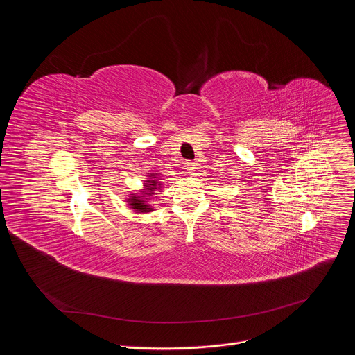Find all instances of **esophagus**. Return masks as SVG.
I'll return each instance as SVG.
<instances>
[{"label": "esophagus", "mask_w": 355, "mask_h": 355, "mask_svg": "<svg viewBox=\"0 0 355 355\" xmlns=\"http://www.w3.org/2000/svg\"><path fill=\"white\" fill-rule=\"evenodd\" d=\"M185 170H187V173L193 174L195 170H196V164H195L193 162H187V163H185Z\"/></svg>", "instance_id": "esophagus-1"}]
</instances>
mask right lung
Returning a JSON list of instances; mask_svg holds the SVG:
<instances>
[{
    "instance_id": "1",
    "label": "right lung",
    "mask_w": 355,
    "mask_h": 355,
    "mask_svg": "<svg viewBox=\"0 0 355 355\" xmlns=\"http://www.w3.org/2000/svg\"><path fill=\"white\" fill-rule=\"evenodd\" d=\"M143 187L144 188H141L140 191H135L126 199L129 208L133 209L136 214H147V212L155 211L153 205H150L148 200L153 198V195H156V191H160L163 187L160 173H157V171L148 173L147 180H144Z\"/></svg>"
}]
</instances>
